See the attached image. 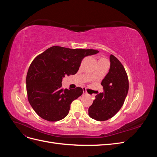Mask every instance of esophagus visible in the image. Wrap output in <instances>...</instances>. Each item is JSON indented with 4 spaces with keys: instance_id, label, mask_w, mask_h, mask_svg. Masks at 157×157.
<instances>
[{
    "instance_id": "esophagus-1",
    "label": "esophagus",
    "mask_w": 157,
    "mask_h": 157,
    "mask_svg": "<svg viewBox=\"0 0 157 157\" xmlns=\"http://www.w3.org/2000/svg\"><path fill=\"white\" fill-rule=\"evenodd\" d=\"M83 94H85V95H87L88 94V92L86 91V88H83Z\"/></svg>"
}]
</instances>
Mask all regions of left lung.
Wrapping results in <instances>:
<instances>
[{"instance_id":"left-lung-1","label":"left lung","mask_w":157,"mask_h":157,"mask_svg":"<svg viewBox=\"0 0 157 157\" xmlns=\"http://www.w3.org/2000/svg\"><path fill=\"white\" fill-rule=\"evenodd\" d=\"M110 69L101 84L103 92L96 96L88 109V115L98 121H105L115 116L124 104L129 82L124 66L115 56H110Z\"/></svg>"}]
</instances>
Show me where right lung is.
I'll return each mask as SVG.
<instances>
[{
  "instance_id": "right-lung-1",
  "label": "right lung",
  "mask_w": 157,
  "mask_h": 157,
  "mask_svg": "<svg viewBox=\"0 0 157 157\" xmlns=\"http://www.w3.org/2000/svg\"><path fill=\"white\" fill-rule=\"evenodd\" d=\"M92 49H71L54 46L32 61L26 77L28 100L36 113L50 122L58 121L68 115L71 103L81 96V88L63 90L65 75L77 73L84 57L98 53Z\"/></svg>"
}]
</instances>
